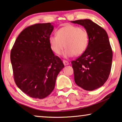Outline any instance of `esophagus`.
I'll list each match as a JSON object with an SVG mask.
<instances>
[{
  "instance_id": "34e87169",
  "label": "esophagus",
  "mask_w": 122,
  "mask_h": 122,
  "mask_svg": "<svg viewBox=\"0 0 122 122\" xmlns=\"http://www.w3.org/2000/svg\"><path fill=\"white\" fill-rule=\"evenodd\" d=\"M63 64H64V66H68V65H69V62H68V61H65V60H64V61H63Z\"/></svg>"
}]
</instances>
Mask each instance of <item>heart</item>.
Masks as SVG:
<instances>
[{
  "instance_id": "heart-1",
  "label": "heart",
  "mask_w": 122,
  "mask_h": 122,
  "mask_svg": "<svg viewBox=\"0 0 122 122\" xmlns=\"http://www.w3.org/2000/svg\"><path fill=\"white\" fill-rule=\"evenodd\" d=\"M56 35L49 38L51 50L56 54L63 53L66 58L74 55L79 56L86 51L89 41V36L86 29L72 25H67L58 30Z\"/></svg>"
}]
</instances>
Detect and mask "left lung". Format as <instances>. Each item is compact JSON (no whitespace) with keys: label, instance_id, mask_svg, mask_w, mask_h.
I'll return each mask as SVG.
<instances>
[{"label":"left lung","instance_id":"left-lung-1","mask_svg":"<svg viewBox=\"0 0 122 122\" xmlns=\"http://www.w3.org/2000/svg\"><path fill=\"white\" fill-rule=\"evenodd\" d=\"M71 22L84 26L89 36L84 52L71 61L74 81L86 91H93L103 86L109 77L112 64L113 52L107 33L90 19Z\"/></svg>","mask_w":122,"mask_h":122}]
</instances>
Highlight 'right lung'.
<instances>
[{
  "label": "right lung",
  "instance_id": "obj_1",
  "mask_svg": "<svg viewBox=\"0 0 122 122\" xmlns=\"http://www.w3.org/2000/svg\"><path fill=\"white\" fill-rule=\"evenodd\" d=\"M53 29L50 23L28 26L20 33L11 51L15 82L30 97L43 99L49 96L64 67L49 44Z\"/></svg>",
  "mask_w": 122,
  "mask_h": 122
}]
</instances>
